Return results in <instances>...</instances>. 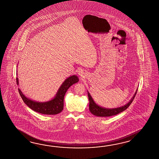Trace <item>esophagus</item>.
Segmentation results:
<instances>
[{
	"label": "esophagus",
	"instance_id": "esophagus-1",
	"mask_svg": "<svg viewBox=\"0 0 159 159\" xmlns=\"http://www.w3.org/2000/svg\"><path fill=\"white\" fill-rule=\"evenodd\" d=\"M78 74L80 75V76L83 77L84 75V71H83L82 70H80V71H78Z\"/></svg>",
	"mask_w": 159,
	"mask_h": 159
}]
</instances>
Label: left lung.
Instances as JSON below:
<instances>
[{"label":"left lung","mask_w":159,"mask_h":159,"mask_svg":"<svg viewBox=\"0 0 159 159\" xmlns=\"http://www.w3.org/2000/svg\"><path fill=\"white\" fill-rule=\"evenodd\" d=\"M137 90L138 89L136 90L133 97L130 100V102H129L128 103H127L126 105L120 107L115 108H110H110H103V107L97 105L96 104V102H94V100L92 98V96H90L89 93L88 92V95L89 100L90 111L94 115L97 116H101V117H108V116H113V115L119 114L123 111H124L125 110H126L127 108L130 106L131 103L133 101L135 96L137 94Z\"/></svg>","instance_id":"1"}]
</instances>
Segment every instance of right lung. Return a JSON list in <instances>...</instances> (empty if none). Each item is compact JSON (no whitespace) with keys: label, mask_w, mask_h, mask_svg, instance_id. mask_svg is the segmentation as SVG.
I'll list each match as a JSON object with an SVG mask.
<instances>
[{"label":"right lung","mask_w":159,"mask_h":159,"mask_svg":"<svg viewBox=\"0 0 159 159\" xmlns=\"http://www.w3.org/2000/svg\"><path fill=\"white\" fill-rule=\"evenodd\" d=\"M16 84H19L18 78L16 77ZM79 81L77 76L73 75L67 78L57 90L56 96L53 99L45 102H37L26 98L20 88L18 91L20 97L25 103L30 108L35 112L45 115H56L62 111L64 105V97L67 90L71 85Z\"/></svg>","instance_id":"add662e5"}]
</instances>
